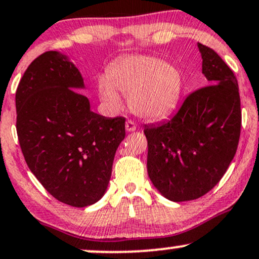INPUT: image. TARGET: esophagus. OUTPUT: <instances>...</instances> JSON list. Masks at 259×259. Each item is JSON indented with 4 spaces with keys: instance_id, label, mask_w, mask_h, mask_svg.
Masks as SVG:
<instances>
[{
    "instance_id": "1",
    "label": "esophagus",
    "mask_w": 259,
    "mask_h": 259,
    "mask_svg": "<svg viewBox=\"0 0 259 259\" xmlns=\"http://www.w3.org/2000/svg\"><path fill=\"white\" fill-rule=\"evenodd\" d=\"M125 130H126L127 133L135 132V130H136V124L134 123L133 120H126V123H125Z\"/></svg>"
}]
</instances>
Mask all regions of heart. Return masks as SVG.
Returning a JSON list of instances; mask_svg holds the SVG:
<instances>
[{"instance_id":"heart-1","label":"heart","mask_w":259,"mask_h":259,"mask_svg":"<svg viewBox=\"0 0 259 259\" xmlns=\"http://www.w3.org/2000/svg\"><path fill=\"white\" fill-rule=\"evenodd\" d=\"M183 90L181 71L170 62L146 55H132L114 62L107 79H100L98 92L101 101L119 108L121 98L129 96V106L136 116L159 120L175 111Z\"/></svg>"}]
</instances>
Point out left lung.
Returning a JSON list of instances; mask_svg holds the SVG:
<instances>
[{"label":"left lung","instance_id":"8db88e82","mask_svg":"<svg viewBox=\"0 0 259 259\" xmlns=\"http://www.w3.org/2000/svg\"><path fill=\"white\" fill-rule=\"evenodd\" d=\"M207 87L187 96L169 120L145 126L147 171L171 201L194 200L222 179L238 148L241 129L239 85L216 52L198 43Z\"/></svg>","mask_w":259,"mask_h":259}]
</instances>
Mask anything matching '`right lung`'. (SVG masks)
Masks as SVG:
<instances>
[{"label":"right lung","instance_id":"right-lung-1","mask_svg":"<svg viewBox=\"0 0 259 259\" xmlns=\"http://www.w3.org/2000/svg\"><path fill=\"white\" fill-rule=\"evenodd\" d=\"M79 89L84 78L73 62L59 52H46L25 71L15 107L31 172L59 201L85 207L107 191L114 154L125 138V118L93 112Z\"/></svg>","mask_w":259,"mask_h":259}]
</instances>
